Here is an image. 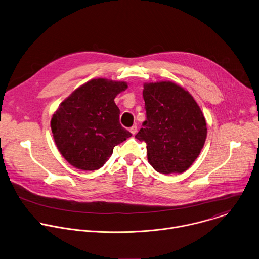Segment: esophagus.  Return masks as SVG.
<instances>
[{"label":"esophagus","mask_w":259,"mask_h":259,"mask_svg":"<svg viewBox=\"0 0 259 259\" xmlns=\"http://www.w3.org/2000/svg\"><path fill=\"white\" fill-rule=\"evenodd\" d=\"M129 131H130L133 135H135V134H136V132H137V126H135V125H134V126H132V127L129 129Z\"/></svg>","instance_id":"34e87169"}]
</instances>
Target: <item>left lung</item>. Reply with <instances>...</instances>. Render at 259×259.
Listing matches in <instances>:
<instances>
[{
  "mask_svg": "<svg viewBox=\"0 0 259 259\" xmlns=\"http://www.w3.org/2000/svg\"><path fill=\"white\" fill-rule=\"evenodd\" d=\"M146 120L135 135L148 162L163 175L182 174L197 159L207 137L205 117L193 96L171 81L144 83Z\"/></svg>",
  "mask_w": 259,
  "mask_h": 259,
  "instance_id": "1",
  "label": "left lung"
}]
</instances>
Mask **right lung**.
Returning <instances> with one entry per match:
<instances>
[{"label": "right lung", "instance_id": "right-lung-1", "mask_svg": "<svg viewBox=\"0 0 259 259\" xmlns=\"http://www.w3.org/2000/svg\"><path fill=\"white\" fill-rule=\"evenodd\" d=\"M128 88L125 81L92 79L71 93L51 118L57 149L72 166L82 170L101 168L116 145L132 134L119 121L114 102Z\"/></svg>", "mask_w": 259, "mask_h": 259}]
</instances>
